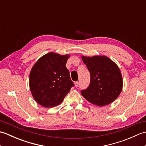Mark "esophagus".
Returning a JSON list of instances; mask_svg holds the SVG:
<instances>
[{
  "label": "esophagus",
  "mask_w": 146,
  "mask_h": 146,
  "mask_svg": "<svg viewBox=\"0 0 146 146\" xmlns=\"http://www.w3.org/2000/svg\"><path fill=\"white\" fill-rule=\"evenodd\" d=\"M75 85L76 87H78V85H79V82H75Z\"/></svg>",
  "instance_id": "esophagus-1"
}]
</instances>
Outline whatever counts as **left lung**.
I'll return each instance as SVG.
<instances>
[{"instance_id":"8db88e82","label":"left lung","mask_w":146,"mask_h":146,"mask_svg":"<svg viewBox=\"0 0 146 146\" xmlns=\"http://www.w3.org/2000/svg\"><path fill=\"white\" fill-rule=\"evenodd\" d=\"M90 73V83L81 94L91 104L102 107L113 102L122 90L123 80L117 65L105 56L82 57Z\"/></svg>"}]
</instances>
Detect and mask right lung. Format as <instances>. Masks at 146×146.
<instances>
[{
  "label": "right lung",
  "mask_w": 146,
  "mask_h": 146,
  "mask_svg": "<svg viewBox=\"0 0 146 146\" xmlns=\"http://www.w3.org/2000/svg\"><path fill=\"white\" fill-rule=\"evenodd\" d=\"M69 54L50 52L40 58L29 74V87L34 99L46 108L60 104L74 83L66 64Z\"/></svg>",
  "instance_id": "add662e5"
}]
</instances>
